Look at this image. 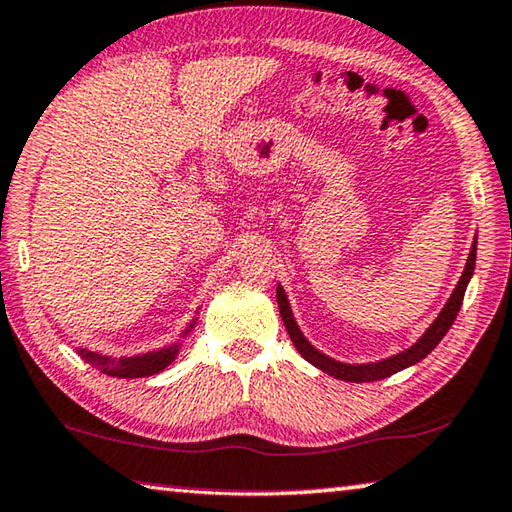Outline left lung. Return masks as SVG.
<instances>
[{"label":"left lung","instance_id":"obj_1","mask_svg":"<svg viewBox=\"0 0 512 512\" xmlns=\"http://www.w3.org/2000/svg\"><path fill=\"white\" fill-rule=\"evenodd\" d=\"M474 265H476V238H474V245H471L467 265H465V270H462V277L458 281V286L453 288V293H451V297H448V302L444 304V309L439 311V316L426 329V332H423V336L419 338V341L412 343L407 350L398 352V355H391V357L380 359V361H368V364H343V361H336L332 357L322 355L320 350L313 348V345L306 341V336L302 334V329L297 327L293 311H290V302H288L286 293H283L281 283L277 286L279 313H281L283 325H286V329H288L290 341L295 343L297 352H300V355L306 361H309V364L320 368L322 373L332 375V377H336V380H343V382H375V380H384V377H389L393 373L403 371V368H410L414 364H419L421 359H426L430 352L437 348V343L446 336V332L453 325L455 316H458L462 300H465L467 283L471 279V274H474Z\"/></svg>","mask_w":512,"mask_h":512}]
</instances>
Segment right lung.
<instances>
[{
	"label": "right lung",
	"instance_id": "obj_1",
	"mask_svg": "<svg viewBox=\"0 0 512 512\" xmlns=\"http://www.w3.org/2000/svg\"><path fill=\"white\" fill-rule=\"evenodd\" d=\"M199 313V311H196ZM196 325V318H192L190 325L185 327V332L180 334V338H185L192 332ZM180 345L183 343H171L167 348L153 350V352H144V355H135V357H107L100 355V352L86 350V348H77V355H80L86 364H91L93 368H98L100 373L112 375V377H151L162 373L164 368L174 364V359L178 357Z\"/></svg>",
	"mask_w": 512,
	"mask_h": 512
}]
</instances>
